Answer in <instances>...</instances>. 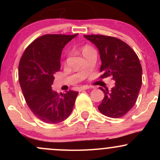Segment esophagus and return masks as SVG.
Here are the masks:
<instances>
[{"mask_svg":"<svg viewBox=\"0 0 160 160\" xmlns=\"http://www.w3.org/2000/svg\"><path fill=\"white\" fill-rule=\"evenodd\" d=\"M89 87L88 86H83V87H81V88H79V91H82V90H88L89 89Z\"/></svg>","mask_w":160,"mask_h":160,"instance_id":"1","label":"esophagus"}]
</instances>
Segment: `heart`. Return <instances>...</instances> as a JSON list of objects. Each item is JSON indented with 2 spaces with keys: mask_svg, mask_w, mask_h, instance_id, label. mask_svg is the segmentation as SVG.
Segmentation results:
<instances>
[{
  "mask_svg": "<svg viewBox=\"0 0 160 160\" xmlns=\"http://www.w3.org/2000/svg\"><path fill=\"white\" fill-rule=\"evenodd\" d=\"M90 49H92V48L90 47V46H85L83 48V53L84 52L88 51V50H90Z\"/></svg>",
  "mask_w": 160,
  "mask_h": 160,
  "instance_id": "heart-1",
  "label": "heart"
}]
</instances>
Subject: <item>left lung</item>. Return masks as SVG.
Wrapping results in <instances>:
<instances>
[{"instance_id": "8db88e82", "label": "left lung", "mask_w": 160, "mask_h": 160, "mask_svg": "<svg viewBox=\"0 0 160 160\" xmlns=\"http://www.w3.org/2000/svg\"><path fill=\"white\" fill-rule=\"evenodd\" d=\"M99 50L101 59L100 78L112 77L115 86L110 91L100 88L104 98L98 106L105 116L118 118L135 105L142 87V69L138 56L127 43L115 37L83 35Z\"/></svg>"}]
</instances>
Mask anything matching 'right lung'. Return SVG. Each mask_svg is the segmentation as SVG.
Wrapping results in <instances>:
<instances>
[{"instance_id":"obj_1","label":"right lung","mask_w":160,"mask_h":160,"mask_svg":"<svg viewBox=\"0 0 160 160\" xmlns=\"http://www.w3.org/2000/svg\"><path fill=\"white\" fill-rule=\"evenodd\" d=\"M75 35L47 34L26 48L18 66V80L24 98L32 112L49 124L62 122L70 116L78 92L58 93L52 90L54 74L60 70L64 46Z\"/></svg>"}]
</instances>
